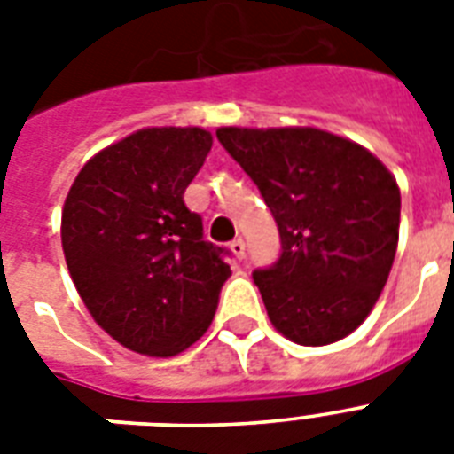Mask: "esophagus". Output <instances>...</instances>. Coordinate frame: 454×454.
I'll use <instances>...</instances> for the list:
<instances>
[{
	"label": "esophagus",
	"instance_id": "obj_1",
	"mask_svg": "<svg viewBox=\"0 0 454 454\" xmlns=\"http://www.w3.org/2000/svg\"><path fill=\"white\" fill-rule=\"evenodd\" d=\"M231 252H233L235 259H245V252H247V245H245V240H242V238H238V240L231 242Z\"/></svg>",
	"mask_w": 454,
	"mask_h": 454
}]
</instances>
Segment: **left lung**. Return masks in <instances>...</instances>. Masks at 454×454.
I'll use <instances>...</instances> for the list:
<instances>
[{"label":"left lung","mask_w":454,"mask_h":454,"mask_svg":"<svg viewBox=\"0 0 454 454\" xmlns=\"http://www.w3.org/2000/svg\"><path fill=\"white\" fill-rule=\"evenodd\" d=\"M216 138L262 191L280 231V259L254 270L273 327L301 346L351 334L394 266V174L367 148L316 127H221Z\"/></svg>","instance_id":"obj_1"}]
</instances>
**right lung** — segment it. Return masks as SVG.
Wrapping results in <instances>:
<instances>
[{
  "label": "right lung",
  "mask_w": 454,
  "mask_h": 454,
  "mask_svg": "<svg viewBox=\"0 0 454 454\" xmlns=\"http://www.w3.org/2000/svg\"><path fill=\"white\" fill-rule=\"evenodd\" d=\"M212 134L145 127L96 153L70 185L60 242L91 317L129 351L169 358L212 325L231 266L184 202Z\"/></svg>",
  "instance_id": "add662e5"
}]
</instances>
